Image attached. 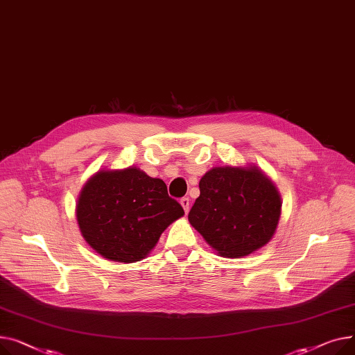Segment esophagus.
Wrapping results in <instances>:
<instances>
[{
	"label": "esophagus",
	"mask_w": 355,
	"mask_h": 355,
	"mask_svg": "<svg viewBox=\"0 0 355 355\" xmlns=\"http://www.w3.org/2000/svg\"><path fill=\"white\" fill-rule=\"evenodd\" d=\"M189 203H191L189 198H182V199H180V205L183 206V209H184V212H186V214L189 212Z\"/></svg>",
	"instance_id": "obj_1"
}]
</instances>
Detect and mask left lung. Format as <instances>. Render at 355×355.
Segmentation results:
<instances>
[{"mask_svg": "<svg viewBox=\"0 0 355 355\" xmlns=\"http://www.w3.org/2000/svg\"><path fill=\"white\" fill-rule=\"evenodd\" d=\"M199 189L187 218L222 257H246L275 234L281 198L257 168H214L200 179Z\"/></svg>", "mask_w": 355, "mask_h": 355, "instance_id": "obj_1", "label": "left lung"}]
</instances>
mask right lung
<instances>
[{
  "label": "right lung",
  "mask_w": 355,
  "mask_h": 355,
  "mask_svg": "<svg viewBox=\"0 0 355 355\" xmlns=\"http://www.w3.org/2000/svg\"><path fill=\"white\" fill-rule=\"evenodd\" d=\"M76 212L94 251L124 263L143 259L164 229L184 215L166 183L137 168L97 172L83 187Z\"/></svg>",
  "instance_id": "right-lung-1"
}]
</instances>
